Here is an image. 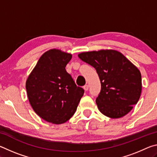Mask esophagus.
Returning a JSON list of instances; mask_svg holds the SVG:
<instances>
[{"label": "esophagus", "instance_id": "obj_1", "mask_svg": "<svg viewBox=\"0 0 157 157\" xmlns=\"http://www.w3.org/2000/svg\"><path fill=\"white\" fill-rule=\"evenodd\" d=\"M89 85L88 84H86V85H85V86H84V87H83V88H84V91H88V90H89Z\"/></svg>", "mask_w": 157, "mask_h": 157}]
</instances>
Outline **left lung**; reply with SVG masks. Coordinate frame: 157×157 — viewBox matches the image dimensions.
<instances>
[{"label": "left lung", "mask_w": 157, "mask_h": 157, "mask_svg": "<svg viewBox=\"0 0 157 157\" xmlns=\"http://www.w3.org/2000/svg\"><path fill=\"white\" fill-rule=\"evenodd\" d=\"M78 57L94 67L99 76L101 91L95 102L100 112L111 118L128 113L141 94V74L136 66L114 50L84 52Z\"/></svg>", "instance_id": "obj_1"}]
</instances>
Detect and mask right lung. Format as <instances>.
<instances>
[{"label": "right lung", "mask_w": 157, "mask_h": 157, "mask_svg": "<svg viewBox=\"0 0 157 157\" xmlns=\"http://www.w3.org/2000/svg\"><path fill=\"white\" fill-rule=\"evenodd\" d=\"M72 55L58 49L39 58L26 80L29 102L39 117L48 123L62 124L75 113L84 91L77 86L66 71Z\"/></svg>", "instance_id": "add662e5"}]
</instances>
